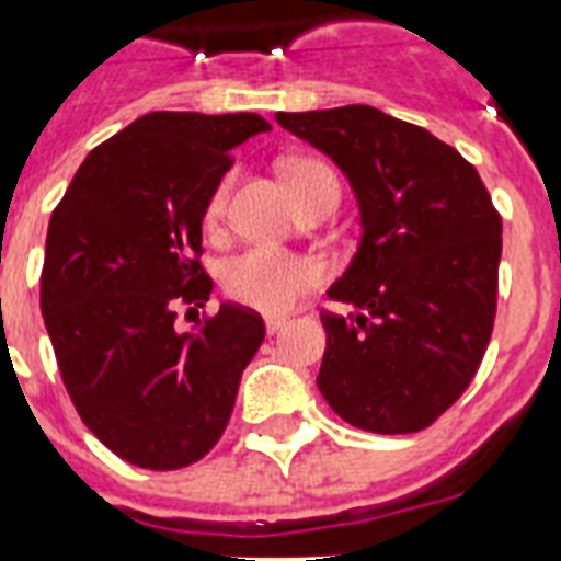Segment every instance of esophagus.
Here are the masks:
<instances>
[{
    "mask_svg": "<svg viewBox=\"0 0 561 561\" xmlns=\"http://www.w3.org/2000/svg\"><path fill=\"white\" fill-rule=\"evenodd\" d=\"M264 325H267V334H276L279 329H285V325H288V320H285V317H267V320H264Z\"/></svg>",
    "mask_w": 561,
    "mask_h": 561,
    "instance_id": "1",
    "label": "esophagus"
}]
</instances>
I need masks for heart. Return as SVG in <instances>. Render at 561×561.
<instances>
[{"label": "heart", "mask_w": 561, "mask_h": 561, "mask_svg": "<svg viewBox=\"0 0 561 561\" xmlns=\"http://www.w3.org/2000/svg\"><path fill=\"white\" fill-rule=\"evenodd\" d=\"M285 174H288V183L297 197L306 188L317 186V183H334L337 186L334 171L325 162L317 160L288 162ZM229 188H232V178H224L218 188L211 192L209 206H206L209 224H218L224 218ZM323 279L325 267L311 255L288 253V250H276V247H253V250L236 255L227 264L224 290L238 306L253 308V311H262V314H288L308 290L320 288Z\"/></svg>", "instance_id": "obj_1"}]
</instances>
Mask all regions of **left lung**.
<instances>
[{"label": "left lung", "mask_w": 561, "mask_h": 561, "mask_svg": "<svg viewBox=\"0 0 561 561\" xmlns=\"http://www.w3.org/2000/svg\"><path fill=\"white\" fill-rule=\"evenodd\" d=\"M276 122L337 162L364 227L329 288L358 311L320 314L317 387L360 431H425L466 392L492 337L501 215L478 169L425 127L367 104Z\"/></svg>", "instance_id": "1"}]
</instances>
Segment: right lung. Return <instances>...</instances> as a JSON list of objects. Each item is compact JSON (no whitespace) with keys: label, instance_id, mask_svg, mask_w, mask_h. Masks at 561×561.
Listing matches in <instances>:
<instances>
[{"label":"right lung","instance_id":"1","mask_svg":"<svg viewBox=\"0 0 561 561\" xmlns=\"http://www.w3.org/2000/svg\"><path fill=\"white\" fill-rule=\"evenodd\" d=\"M271 130L255 113H148L83 160L51 211L39 308L78 416L139 469L192 466L215 448L264 320L203 308V215L232 148ZM186 311V317H188Z\"/></svg>","mask_w":561,"mask_h":561}]
</instances>
